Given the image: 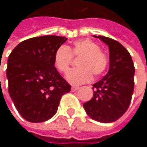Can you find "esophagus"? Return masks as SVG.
Masks as SVG:
<instances>
[{
    "instance_id": "1",
    "label": "esophagus",
    "mask_w": 147,
    "mask_h": 147,
    "mask_svg": "<svg viewBox=\"0 0 147 147\" xmlns=\"http://www.w3.org/2000/svg\"><path fill=\"white\" fill-rule=\"evenodd\" d=\"M76 90H78V88H76V87H72V88H71V91H72V92H75V91H76Z\"/></svg>"
}]
</instances>
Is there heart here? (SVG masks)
<instances>
[{
  "label": "heart",
  "instance_id": "obj_1",
  "mask_svg": "<svg viewBox=\"0 0 147 147\" xmlns=\"http://www.w3.org/2000/svg\"><path fill=\"white\" fill-rule=\"evenodd\" d=\"M72 56L79 58L77 67L66 74V80L72 85H81L89 82L92 76H101L109 65L108 55L100 49V45L90 39L74 42L70 47L61 46L54 53L53 64L61 73H65L71 63Z\"/></svg>",
  "mask_w": 147,
  "mask_h": 147
}]
</instances>
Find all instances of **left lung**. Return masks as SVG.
I'll return each mask as SVG.
<instances>
[{
	"instance_id": "left-lung-1",
	"label": "left lung",
	"mask_w": 147,
	"mask_h": 147,
	"mask_svg": "<svg viewBox=\"0 0 147 147\" xmlns=\"http://www.w3.org/2000/svg\"><path fill=\"white\" fill-rule=\"evenodd\" d=\"M108 46L109 71L93 85V98L83 104L86 113L94 120L108 123L117 121L128 110L134 92V66L129 51L118 42L94 36Z\"/></svg>"
}]
</instances>
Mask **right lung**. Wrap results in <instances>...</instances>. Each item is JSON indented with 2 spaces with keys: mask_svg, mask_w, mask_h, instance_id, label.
Masks as SVG:
<instances>
[{
  "mask_svg": "<svg viewBox=\"0 0 147 147\" xmlns=\"http://www.w3.org/2000/svg\"><path fill=\"white\" fill-rule=\"evenodd\" d=\"M66 40L58 36L30 38L17 45L8 57L9 95L19 114L30 123L52 118L61 97L71 91L53 64L55 51Z\"/></svg>",
  "mask_w": 147,
  "mask_h": 147,
  "instance_id": "right-lung-1",
  "label": "right lung"
}]
</instances>
